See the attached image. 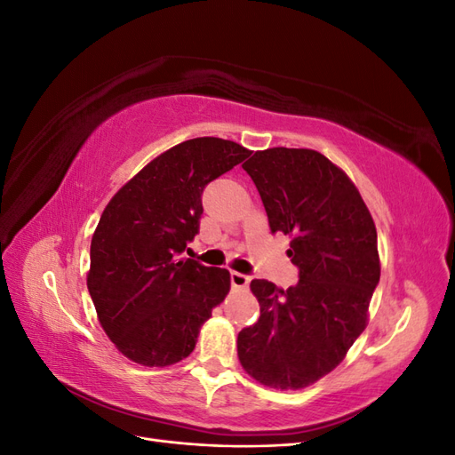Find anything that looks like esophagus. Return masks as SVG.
Segmentation results:
<instances>
[{
	"instance_id": "obj_1",
	"label": "esophagus",
	"mask_w": 455,
	"mask_h": 455,
	"mask_svg": "<svg viewBox=\"0 0 455 455\" xmlns=\"http://www.w3.org/2000/svg\"><path fill=\"white\" fill-rule=\"evenodd\" d=\"M229 279H231V284L235 286V288H246V286H249V283H251V277H249V275L239 273V271H231Z\"/></svg>"
}]
</instances>
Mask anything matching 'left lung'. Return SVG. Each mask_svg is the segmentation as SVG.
Returning <instances> with one entry per match:
<instances>
[{
	"instance_id": "obj_1",
	"label": "left lung",
	"mask_w": 455,
	"mask_h": 455,
	"mask_svg": "<svg viewBox=\"0 0 455 455\" xmlns=\"http://www.w3.org/2000/svg\"><path fill=\"white\" fill-rule=\"evenodd\" d=\"M271 233L291 235L298 284L254 279L259 319L243 328L246 374L273 389H304L332 371L368 321L379 283L378 233L359 189L315 149L269 148L243 164Z\"/></svg>"
}]
</instances>
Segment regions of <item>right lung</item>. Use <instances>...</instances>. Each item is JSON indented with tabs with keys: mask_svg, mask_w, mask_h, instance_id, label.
<instances>
[{
	"mask_svg": "<svg viewBox=\"0 0 455 455\" xmlns=\"http://www.w3.org/2000/svg\"><path fill=\"white\" fill-rule=\"evenodd\" d=\"M251 156L237 142L186 140L123 186L91 241L89 294L108 338L144 366L180 363L229 292V271L180 258L199 233L206 184Z\"/></svg>",
	"mask_w": 455,
	"mask_h": 455,
	"instance_id": "obj_1",
	"label": "right lung"
}]
</instances>
